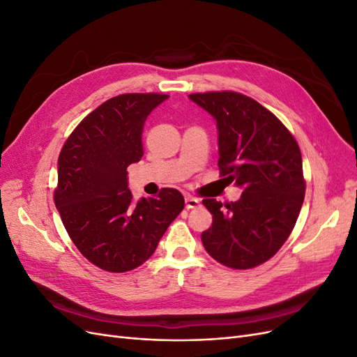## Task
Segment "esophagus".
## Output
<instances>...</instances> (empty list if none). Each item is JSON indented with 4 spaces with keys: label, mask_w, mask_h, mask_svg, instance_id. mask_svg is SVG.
<instances>
[{
    "label": "esophagus",
    "mask_w": 357,
    "mask_h": 357,
    "mask_svg": "<svg viewBox=\"0 0 357 357\" xmlns=\"http://www.w3.org/2000/svg\"><path fill=\"white\" fill-rule=\"evenodd\" d=\"M185 202H186V208L188 210L197 208V207H199V205H201V201L198 198H195V197H192V195H186L185 197Z\"/></svg>",
    "instance_id": "esophagus-1"
}]
</instances>
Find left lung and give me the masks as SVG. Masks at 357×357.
I'll return each instance as SVG.
<instances>
[{
    "label": "left lung",
    "mask_w": 357,
    "mask_h": 357,
    "mask_svg": "<svg viewBox=\"0 0 357 357\" xmlns=\"http://www.w3.org/2000/svg\"><path fill=\"white\" fill-rule=\"evenodd\" d=\"M189 98L218 122L220 176L244 189L235 202L202 201L213 215L202 244L225 266L262 265L286 243L304 202L299 146L278 117L250 96L222 91Z\"/></svg>",
    "instance_id": "left-lung-1"
}]
</instances>
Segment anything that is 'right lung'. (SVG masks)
I'll use <instances>...</instances> for the list:
<instances>
[{
    "instance_id": "right-lung-1",
    "label": "right lung",
    "mask_w": 357,
    "mask_h": 357,
    "mask_svg": "<svg viewBox=\"0 0 357 357\" xmlns=\"http://www.w3.org/2000/svg\"><path fill=\"white\" fill-rule=\"evenodd\" d=\"M168 95L123 93L107 100L75 126L58 159L55 205L74 245L109 273L135 269L156 250L185 208L177 189L132 201L126 168L143 156L147 116Z\"/></svg>"
}]
</instances>
